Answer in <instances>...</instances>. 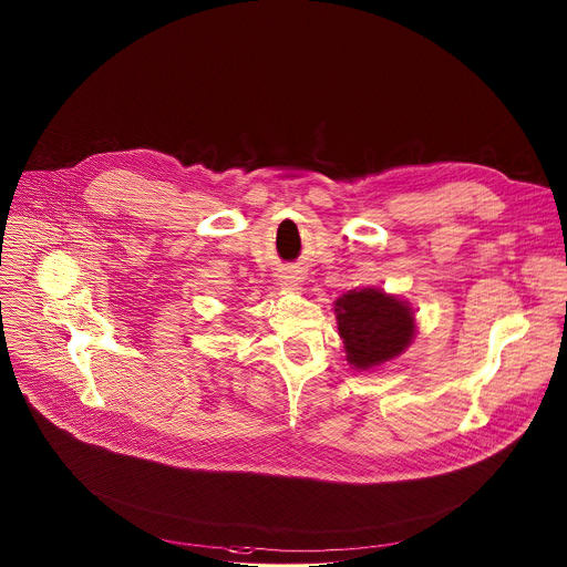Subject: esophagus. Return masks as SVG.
Masks as SVG:
<instances>
[{"mask_svg": "<svg viewBox=\"0 0 567 567\" xmlns=\"http://www.w3.org/2000/svg\"><path fill=\"white\" fill-rule=\"evenodd\" d=\"M290 286H297V284H290Z\"/></svg>", "mask_w": 567, "mask_h": 567, "instance_id": "esophagus-1", "label": "esophagus"}]
</instances>
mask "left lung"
<instances>
[{"label": "left lung", "instance_id": "1", "mask_svg": "<svg viewBox=\"0 0 567 567\" xmlns=\"http://www.w3.org/2000/svg\"><path fill=\"white\" fill-rule=\"evenodd\" d=\"M338 333L347 360L355 369H369L400 355L414 336L410 308L380 290H351L336 301Z\"/></svg>", "mask_w": 567, "mask_h": 567}]
</instances>
